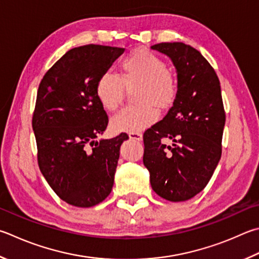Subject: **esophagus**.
Segmentation results:
<instances>
[{"instance_id":"obj_1","label":"esophagus","mask_w":259,"mask_h":259,"mask_svg":"<svg viewBox=\"0 0 259 259\" xmlns=\"http://www.w3.org/2000/svg\"><path fill=\"white\" fill-rule=\"evenodd\" d=\"M129 138L131 140H137V142H140V140H143V135L140 133H129Z\"/></svg>"}]
</instances>
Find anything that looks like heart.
I'll list each match as a JSON object with an SVG mask.
<instances>
[{"label": "heart", "instance_id": "heart-1", "mask_svg": "<svg viewBox=\"0 0 259 259\" xmlns=\"http://www.w3.org/2000/svg\"><path fill=\"white\" fill-rule=\"evenodd\" d=\"M133 91L135 107H125L112 117L114 133H137L157 120V110H167L176 102L178 86L172 72L156 54L145 49L131 52L121 61L119 76L109 72L97 79L95 94L106 111H114L121 104L124 88Z\"/></svg>", "mask_w": 259, "mask_h": 259}]
</instances>
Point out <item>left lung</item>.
<instances>
[{
    "label": "left lung",
    "mask_w": 259,
    "mask_h": 259,
    "mask_svg": "<svg viewBox=\"0 0 259 259\" xmlns=\"http://www.w3.org/2000/svg\"><path fill=\"white\" fill-rule=\"evenodd\" d=\"M177 70L178 94L167 114L144 134V165L153 190L170 201L195 197L210 180L222 154L225 113L220 80L199 51L161 43ZM171 140L172 145L165 143Z\"/></svg>",
    "instance_id": "8db88e82"
}]
</instances>
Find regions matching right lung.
I'll list each match as a JSON object with an SVG mask.
<instances>
[{
	"mask_svg": "<svg viewBox=\"0 0 259 259\" xmlns=\"http://www.w3.org/2000/svg\"><path fill=\"white\" fill-rule=\"evenodd\" d=\"M124 49L84 45L68 51L39 83L32 115L41 175L61 199L92 207L110 195L120 156L129 137L101 139L109 117L98 102L97 79Z\"/></svg>",
	"mask_w": 259,
	"mask_h": 259,
	"instance_id": "add662e5",
	"label": "right lung"
}]
</instances>
